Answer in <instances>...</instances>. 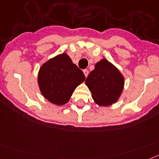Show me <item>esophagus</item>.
<instances>
[{
  "label": "esophagus",
  "instance_id": "34e87169",
  "mask_svg": "<svg viewBox=\"0 0 159 159\" xmlns=\"http://www.w3.org/2000/svg\"><path fill=\"white\" fill-rule=\"evenodd\" d=\"M83 73H84V74H85V78H86V77L88 76V74H89V71H88L87 70H83Z\"/></svg>",
  "mask_w": 159,
  "mask_h": 159
}]
</instances>
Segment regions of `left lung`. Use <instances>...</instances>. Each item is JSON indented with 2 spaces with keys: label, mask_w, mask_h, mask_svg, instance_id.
<instances>
[{
  "label": "left lung",
  "mask_w": 159,
  "mask_h": 159,
  "mask_svg": "<svg viewBox=\"0 0 159 159\" xmlns=\"http://www.w3.org/2000/svg\"><path fill=\"white\" fill-rule=\"evenodd\" d=\"M123 75L115 66L103 58L95 64L85 84L96 104L110 106L118 101L124 88Z\"/></svg>",
  "instance_id": "left-lung-1"
}]
</instances>
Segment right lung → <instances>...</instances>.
<instances>
[{"label": "right lung", "mask_w": 159, "mask_h": 159, "mask_svg": "<svg viewBox=\"0 0 159 159\" xmlns=\"http://www.w3.org/2000/svg\"><path fill=\"white\" fill-rule=\"evenodd\" d=\"M85 77L66 53L58 54L41 65L38 83L42 96L56 106L68 102L75 89Z\"/></svg>", "instance_id": "right-lung-1"}]
</instances>
